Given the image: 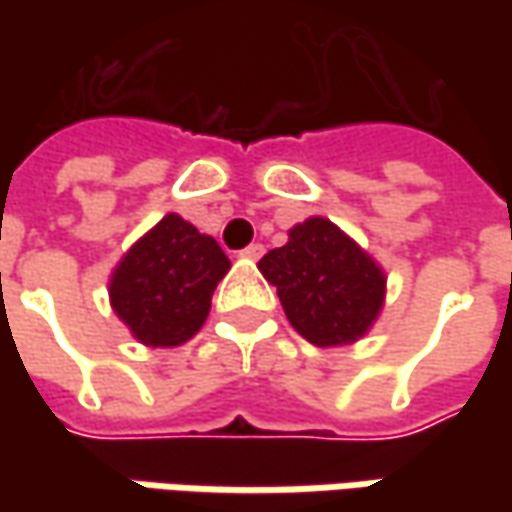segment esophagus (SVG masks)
I'll use <instances>...</instances> for the list:
<instances>
[{"instance_id": "34e87169", "label": "esophagus", "mask_w": 512, "mask_h": 512, "mask_svg": "<svg viewBox=\"0 0 512 512\" xmlns=\"http://www.w3.org/2000/svg\"><path fill=\"white\" fill-rule=\"evenodd\" d=\"M262 253H265V247L259 245V242H253V245H247L245 250H242V256H245V259H259Z\"/></svg>"}]
</instances>
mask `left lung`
<instances>
[{
	"instance_id": "1",
	"label": "left lung",
	"mask_w": 512,
	"mask_h": 512,
	"mask_svg": "<svg viewBox=\"0 0 512 512\" xmlns=\"http://www.w3.org/2000/svg\"><path fill=\"white\" fill-rule=\"evenodd\" d=\"M296 333L307 342H356L379 316L384 276L353 239L327 219H307L290 230L285 247L259 262Z\"/></svg>"
}]
</instances>
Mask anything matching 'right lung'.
Segmentation results:
<instances>
[{"instance_id":"right-lung-1","label":"right lung","mask_w":512,"mask_h":512,"mask_svg":"<svg viewBox=\"0 0 512 512\" xmlns=\"http://www.w3.org/2000/svg\"><path fill=\"white\" fill-rule=\"evenodd\" d=\"M227 267L230 259L216 239L170 213L116 267L110 302L139 342L176 347L205 325Z\"/></svg>"}]
</instances>
